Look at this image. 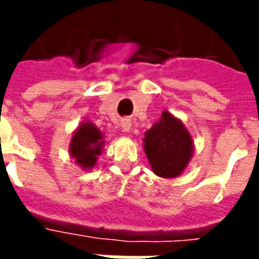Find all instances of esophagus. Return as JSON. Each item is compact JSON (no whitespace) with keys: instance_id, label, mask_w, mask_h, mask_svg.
I'll return each mask as SVG.
<instances>
[{"instance_id":"34e87169","label":"esophagus","mask_w":259,"mask_h":259,"mask_svg":"<svg viewBox=\"0 0 259 259\" xmlns=\"http://www.w3.org/2000/svg\"><path fill=\"white\" fill-rule=\"evenodd\" d=\"M131 126H133V125H131V121H130V119H122V121H121V128H122L124 133H130V131H131Z\"/></svg>"}]
</instances>
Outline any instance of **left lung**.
I'll return each mask as SVG.
<instances>
[{
  "label": "left lung",
  "instance_id": "8db88e82",
  "mask_svg": "<svg viewBox=\"0 0 259 259\" xmlns=\"http://www.w3.org/2000/svg\"><path fill=\"white\" fill-rule=\"evenodd\" d=\"M143 148L154 174L163 179L179 177L193 157V138L182 119L168 111L145 131Z\"/></svg>",
  "mask_w": 259,
  "mask_h": 259
}]
</instances>
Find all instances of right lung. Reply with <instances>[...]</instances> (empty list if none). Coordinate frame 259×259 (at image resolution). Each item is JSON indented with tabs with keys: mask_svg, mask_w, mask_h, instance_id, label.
Wrapping results in <instances>:
<instances>
[{
	"mask_svg": "<svg viewBox=\"0 0 259 259\" xmlns=\"http://www.w3.org/2000/svg\"><path fill=\"white\" fill-rule=\"evenodd\" d=\"M104 133L91 121H83L73 131L69 145V154L82 170H92L105 145Z\"/></svg>",
	"mask_w": 259,
	"mask_h": 259,
	"instance_id": "add662e5",
	"label": "right lung"
}]
</instances>
